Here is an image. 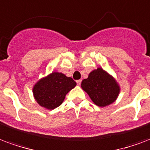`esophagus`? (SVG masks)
Listing matches in <instances>:
<instances>
[{"label":"esophagus","mask_w":150,"mask_h":150,"mask_svg":"<svg viewBox=\"0 0 150 150\" xmlns=\"http://www.w3.org/2000/svg\"><path fill=\"white\" fill-rule=\"evenodd\" d=\"M81 82H82V80H81V79H79V80L76 81V83H77V84H78V85H80Z\"/></svg>","instance_id":"obj_1"}]
</instances>
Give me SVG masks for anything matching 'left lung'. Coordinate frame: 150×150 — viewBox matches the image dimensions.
Masks as SVG:
<instances>
[{"label":"left lung","instance_id":"8db88e82","mask_svg":"<svg viewBox=\"0 0 150 150\" xmlns=\"http://www.w3.org/2000/svg\"><path fill=\"white\" fill-rule=\"evenodd\" d=\"M81 86L98 106H106L114 103L120 91L115 79L102 68L91 72L88 78L82 81Z\"/></svg>","mask_w":150,"mask_h":150}]
</instances>
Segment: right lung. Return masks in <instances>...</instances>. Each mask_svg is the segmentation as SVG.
<instances>
[{"mask_svg":"<svg viewBox=\"0 0 150 150\" xmlns=\"http://www.w3.org/2000/svg\"><path fill=\"white\" fill-rule=\"evenodd\" d=\"M76 86L71 77L53 72L39 81L33 87V95L37 103L43 107L53 110L60 106L68 92Z\"/></svg>","mask_w":150,"mask_h":150,"instance_id":"add662e5","label":"right lung"}]
</instances>
